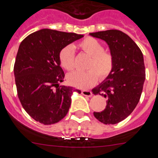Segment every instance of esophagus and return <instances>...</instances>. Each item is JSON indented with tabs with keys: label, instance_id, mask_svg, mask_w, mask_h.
Here are the masks:
<instances>
[{
	"label": "esophagus",
	"instance_id": "esophagus-1",
	"mask_svg": "<svg viewBox=\"0 0 158 158\" xmlns=\"http://www.w3.org/2000/svg\"><path fill=\"white\" fill-rule=\"evenodd\" d=\"M82 94L84 95V96L92 97L93 94H92L91 91H89V90H82Z\"/></svg>",
	"mask_w": 158,
	"mask_h": 158
}]
</instances>
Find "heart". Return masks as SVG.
I'll use <instances>...</instances> for the list:
<instances>
[{
    "label": "heart",
    "instance_id": "1",
    "mask_svg": "<svg viewBox=\"0 0 158 158\" xmlns=\"http://www.w3.org/2000/svg\"><path fill=\"white\" fill-rule=\"evenodd\" d=\"M76 47L90 56L84 72H74L67 76L69 84L79 89H87L94 86L99 79H105L112 72L114 66V58L110 52L104 50L99 41L87 37L78 42ZM60 65L65 70L72 71L75 68V50L72 45H66L59 52Z\"/></svg>",
    "mask_w": 158,
    "mask_h": 158
}]
</instances>
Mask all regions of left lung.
<instances>
[{
	"instance_id": "left-lung-1",
	"label": "left lung",
	"mask_w": 158,
	"mask_h": 158,
	"mask_svg": "<svg viewBox=\"0 0 158 158\" xmlns=\"http://www.w3.org/2000/svg\"><path fill=\"white\" fill-rule=\"evenodd\" d=\"M89 35L105 41L114 58L112 72L92 89L94 94L107 98L106 109L94 112V116L105 124H115L127 118L139 103L146 79L143 55L135 42L118 30Z\"/></svg>"
}]
</instances>
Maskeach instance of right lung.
Listing matches in <instances>:
<instances>
[{"mask_svg": "<svg viewBox=\"0 0 158 158\" xmlns=\"http://www.w3.org/2000/svg\"><path fill=\"white\" fill-rule=\"evenodd\" d=\"M82 35L42 29L23 40L17 52L14 76L22 106L34 120L45 125L56 123L67 115L72 94L81 93L72 86H60L64 72L59 52Z\"/></svg>", "mask_w": 158, "mask_h": 158, "instance_id": "1", "label": "right lung"}]
</instances>
